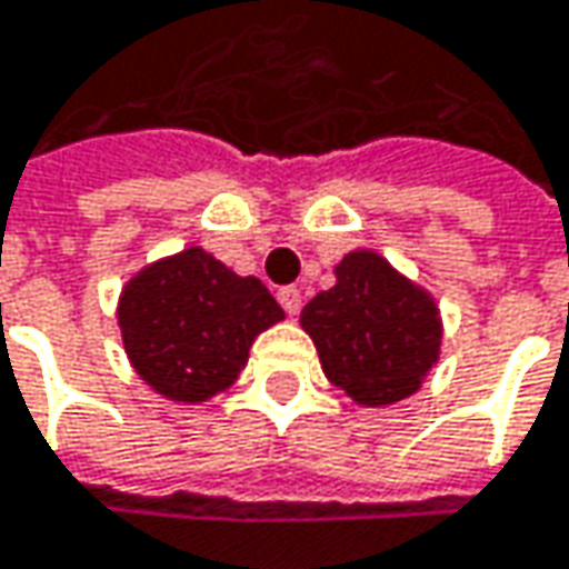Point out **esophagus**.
Instances as JSON below:
<instances>
[{
    "label": "esophagus",
    "instance_id": "esophagus-1",
    "mask_svg": "<svg viewBox=\"0 0 569 569\" xmlns=\"http://www.w3.org/2000/svg\"><path fill=\"white\" fill-rule=\"evenodd\" d=\"M277 299H280V306H283L289 316H296V312L302 309V292H299V286H283V289L277 292Z\"/></svg>",
    "mask_w": 569,
    "mask_h": 569
}]
</instances>
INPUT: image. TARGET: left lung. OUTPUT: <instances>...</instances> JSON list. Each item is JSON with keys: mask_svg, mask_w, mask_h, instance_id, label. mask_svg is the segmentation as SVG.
<instances>
[{"mask_svg": "<svg viewBox=\"0 0 569 569\" xmlns=\"http://www.w3.org/2000/svg\"><path fill=\"white\" fill-rule=\"evenodd\" d=\"M336 277L302 309L326 378L368 407L410 397L437 365V302L371 250L348 253Z\"/></svg>", "mask_w": 569, "mask_h": 569, "instance_id": "obj_1", "label": "left lung"}]
</instances>
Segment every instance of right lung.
I'll return each mask as SVG.
<instances>
[{"instance_id":"obj_1","label":"right lung","mask_w":569,"mask_h":569,"mask_svg":"<svg viewBox=\"0 0 569 569\" xmlns=\"http://www.w3.org/2000/svg\"><path fill=\"white\" fill-rule=\"evenodd\" d=\"M283 319L257 277H237L201 247L146 267L120 296L132 368L169 400L198 403L231 388L250 345Z\"/></svg>"}]
</instances>
